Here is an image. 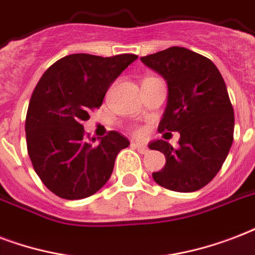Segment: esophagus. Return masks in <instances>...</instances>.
I'll return each mask as SVG.
<instances>
[{
  "instance_id": "esophagus-1",
  "label": "esophagus",
  "mask_w": 255,
  "mask_h": 255,
  "mask_svg": "<svg viewBox=\"0 0 255 255\" xmlns=\"http://www.w3.org/2000/svg\"><path fill=\"white\" fill-rule=\"evenodd\" d=\"M131 146H133V147H135V149H137L138 151L141 153V154H146V153L149 151V149H147V147H146L143 143H139V142H133V143H131Z\"/></svg>"
}]
</instances>
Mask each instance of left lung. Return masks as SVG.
Returning a JSON list of instances; mask_svg holds the SVG:
<instances>
[{
    "label": "left lung",
    "instance_id": "obj_1",
    "mask_svg": "<svg viewBox=\"0 0 255 255\" xmlns=\"http://www.w3.org/2000/svg\"><path fill=\"white\" fill-rule=\"evenodd\" d=\"M141 61L167 84L159 133L181 135L177 149L163 139L149 143L166 158L153 178L169 190H199L220 171L233 143L234 112L224 78L209 58L185 47H169Z\"/></svg>",
    "mask_w": 255,
    "mask_h": 255
}]
</instances>
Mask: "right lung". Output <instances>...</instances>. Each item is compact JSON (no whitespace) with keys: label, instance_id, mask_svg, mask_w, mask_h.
<instances>
[{"label":"right lung","instance_id":"1","mask_svg":"<svg viewBox=\"0 0 255 255\" xmlns=\"http://www.w3.org/2000/svg\"><path fill=\"white\" fill-rule=\"evenodd\" d=\"M137 58L70 54L47 69L35 86L25 122L27 153L43 185L61 198L97 193L109 181L118 153L130 145L118 131L96 145V138L85 135L82 122Z\"/></svg>","mask_w":255,"mask_h":255}]
</instances>
